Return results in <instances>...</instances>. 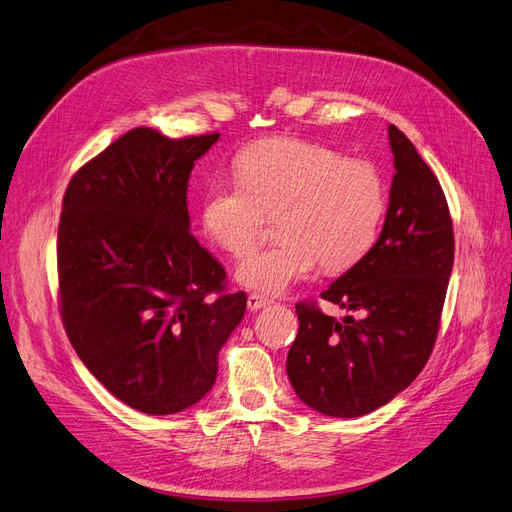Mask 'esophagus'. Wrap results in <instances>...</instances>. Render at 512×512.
I'll return each mask as SVG.
<instances>
[{"label":"esophagus","mask_w":512,"mask_h":512,"mask_svg":"<svg viewBox=\"0 0 512 512\" xmlns=\"http://www.w3.org/2000/svg\"><path fill=\"white\" fill-rule=\"evenodd\" d=\"M270 303H272L270 297L259 295V293H251L249 299H247V305H249L251 311H257V309H261V307H265V305H270Z\"/></svg>","instance_id":"esophagus-1"}]
</instances>
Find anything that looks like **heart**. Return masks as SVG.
<instances>
[{"label": "heart", "mask_w": 512, "mask_h": 512, "mask_svg": "<svg viewBox=\"0 0 512 512\" xmlns=\"http://www.w3.org/2000/svg\"><path fill=\"white\" fill-rule=\"evenodd\" d=\"M234 184L213 182L203 201V228L221 251L247 255L268 217H278L280 242L255 251L236 280L280 295L314 274L355 268L374 247L383 224L385 182L372 163L301 138L263 140L240 152Z\"/></svg>", "instance_id": "heart-1"}]
</instances>
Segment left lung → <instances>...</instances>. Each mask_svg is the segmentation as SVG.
Returning <instances> with one entry per match:
<instances>
[{
    "mask_svg": "<svg viewBox=\"0 0 512 512\" xmlns=\"http://www.w3.org/2000/svg\"><path fill=\"white\" fill-rule=\"evenodd\" d=\"M393 184L372 251L320 295L355 316L295 305L286 372L303 404L326 416H364L404 391L429 362L454 265L446 194L414 144L389 125Z\"/></svg>",
    "mask_w": 512,
    "mask_h": 512,
    "instance_id": "8db88e82",
    "label": "left lung"
}]
</instances>
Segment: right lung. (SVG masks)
I'll return each instance as SVG.
<instances>
[{"mask_svg": "<svg viewBox=\"0 0 512 512\" xmlns=\"http://www.w3.org/2000/svg\"><path fill=\"white\" fill-rule=\"evenodd\" d=\"M219 133L173 140L136 127L66 186L60 316L81 362L123 404L175 414L203 399L247 295L190 234L188 180Z\"/></svg>", "mask_w": 512, "mask_h": 512, "instance_id": "obj_1", "label": "right lung"}]
</instances>
